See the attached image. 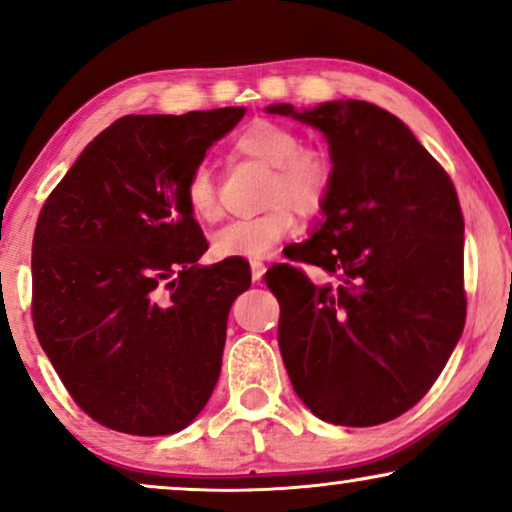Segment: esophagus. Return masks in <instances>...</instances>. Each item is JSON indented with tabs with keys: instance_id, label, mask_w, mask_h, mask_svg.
<instances>
[{
	"instance_id": "34e87169",
	"label": "esophagus",
	"mask_w": 512,
	"mask_h": 512,
	"mask_svg": "<svg viewBox=\"0 0 512 512\" xmlns=\"http://www.w3.org/2000/svg\"><path fill=\"white\" fill-rule=\"evenodd\" d=\"M263 272H265L263 261H251V279H254V282H258V279L263 277Z\"/></svg>"
}]
</instances>
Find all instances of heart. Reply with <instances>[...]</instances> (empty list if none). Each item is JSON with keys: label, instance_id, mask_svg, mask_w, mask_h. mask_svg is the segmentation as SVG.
I'll list each match as a JSON object with an SVG mask.
<instances>
[{"label": "heart", "instance_id": "heart-1", "mask_svg": "<svg viewBox=\"0 0 512 512\" xmlns=\"http://www.w3.org/2000/svg\"><path fill=\"white\" fill-rule=\"evenodd\" d=\"M235 151L240 156L272 167V177L265 191L268 212L237 219L214 235L212 249L221 258H263L272 254L279 242L296 233V212L314 216L324 212L331 198L335 165L324 146L303 144L298 130L291 125L265 121L249 123L235 137ZM186 205L198 221L212 223L221 216L219 186L212 167L200 163L188 174Z\"/></svg>", "mask_w": 512, "mask_h": 512}]
</instances>
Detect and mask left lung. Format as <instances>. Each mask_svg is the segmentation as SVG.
<instances>
[{
	"label": "left lung",
	"mask_w": 512,
	"mask_h": 512,
	"mask_svg": "<svg viewBox=\"0 0 512 512\" xmlns=\"http://www.w3.org/2000/svg\"><path fill=\"white\" fill-rule=\"evenodd\" d=\"M268 111L324 132L335 165L324 221L286 256L331 282L289 263L265 272L286 373L324 422L384 424L422 401L464 331L457 191L408 125L375 104Z\"/></svg>",
	"instance_id": "1"
}]
</instances>
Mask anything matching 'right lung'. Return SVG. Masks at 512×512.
Returning a JSON list of instances; mask_svg holds the SVG:
<instances>
[{
	"label": "right lung",
	"mask_w": 512,
	"mask_h": 512,
	"mask_svg": "<svg viewBox=\"0 0 512 512\" xmlns=\"http://www.w3.org/2000/svg\"><path fill=\"white\" fill-rule=\"evenodd\" d=\"M244 107L123 116L90 142L41 207L32 321L76 405L107 429H186L221 373L244 258L207 251L184 186Z\"/></svg>",
	"instance_id": "add662e5"
}]
</instances>
